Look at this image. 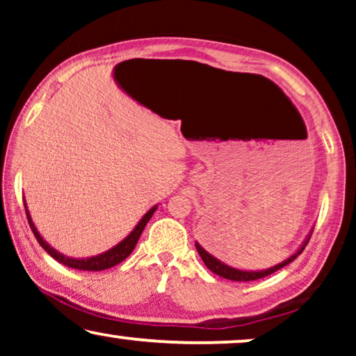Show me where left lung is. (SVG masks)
Returning a JSON list of instances; mask_svg holds the SVG:
<instances>
[{"instance_id": "1", "label": "left lung", "mask_w": 356, "mask_h": 356, "mask_svg": "<svg viewBox=\"0 0 356 356\" xmlns=\"http://www.w3.org/2000/svg\"><path fill=\"white\" fill-rule=\"evenodd\" d=\"M311 233H313V232H311ZM309 238H311V235H309L308 238H306L305 243H303V245H301L300 250L296 251L293 256H290L289 259H285L284 262H280V264L270 267V269L256 270V272H252V270H240V269H235V267H230V266L223 264V262L218 261L217 257H213L212 254H209V252H207L206 250H204V248H202L201 245H199V243H196V250H197V252H199V256L202 257L204 264H206L207 269H211V270L213 272V274L220 275V277H223V279H228V280L250 282V280H257V279H262V277H267V275L274 274V272L282 269V267H285L286 264H290L291 261H295V257L298 256V254H301V252H303L306 245H308Z\"/></svg>"}]
</instances>
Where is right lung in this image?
<instances>
[{
	"label": "right lung",
	"instance_id": "obj_1",
	"mask_svg": "<svg viewBox=\"0 0 356 356\" xmlns=\"http://www.w3.org/2000/svg\"><path fill=\"white\" fill-rule=\"evenodd\" d=\"M24 206H26V202H24ZM155 209H157V206H154L147 213H145L143 218H140V222L134 227V230L131 232L123 241L118 243V245L113 246L111 250H108L106 252H102V254L94 256V257H87V259H72V257H66V256H63L61 252L53 250V248L48 245V243L40 236V233L37 232V228H35V225H33L31 213H29L27 209H26V213H27L29 225H31L33 235H35V238H37V241L40 243V246L48 252V254L53 257V259H56L58 262H61V264L71 267V269H77V270H105V269H110V267H113L116 264H120L121 261H124L126 257H128L131 252H133V250L136 248V243H138L139 236H140V233H143L145 225H147L150 217L154 216Z\"/></svg>",
	"mask_w": 356,
	"mask_h": 356
}]
</instances>
